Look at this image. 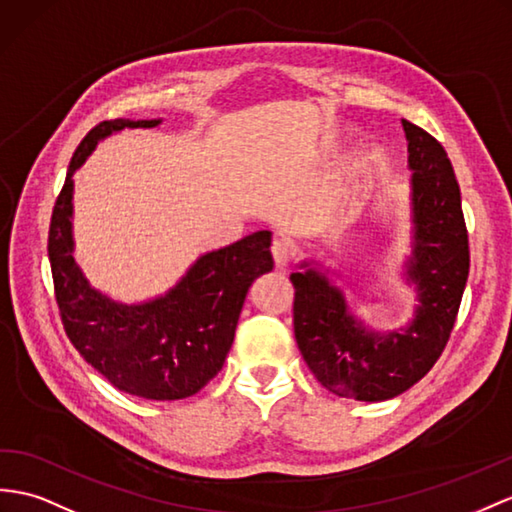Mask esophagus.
<instances>
[{
    "mask_svg": "<svg viewBox=\"0 0 512 512\" xmlns=\"http://www.w3.org/2000/svg\"><path fill=\"white\" fill-rule=\"evenodd\" d=\"M271 256H273V263H276L278 269H284L286 265H289V260L293 256V249L291 245L282 241V239H276L271 243Z\"/></svg>",
    "mask_w": 512,
    "mask_h": 512,
    "instance_id": "1",
    "label": "esophagus"
}]
</instances>
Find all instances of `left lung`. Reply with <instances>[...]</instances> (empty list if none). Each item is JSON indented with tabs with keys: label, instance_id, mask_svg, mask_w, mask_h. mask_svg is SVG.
<instances>
[{
	"label": "left lung",
	"instance_id": "1",
	"mask_svg": "<svg viewBox=\"0 0 512 512\" xmlns=\"http://www.w3.org/2000/svg\"><path fill=\"white\" fill-rule=\"evenodd\" d=\"M408 141L413 243L404 278L415 286V315L400 330L376 332L360 321L343 289L313 263L291 273L295 341L328 391L384 402L408 391L441 356L469 276V241L460 189L443 145L402 119Z\"/></svg>",
	"mask_w": 512,
	"mask_h": 512
}]
</instances>
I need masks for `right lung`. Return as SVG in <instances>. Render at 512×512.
I'll return each mask as SVG.
<instances>
[{
    "label": "right lung",
    "mask_w": 512,
    "mask_h": 512,
    "mask_svg": "<svg viewBox=\"0 0 512 512\" xmlns=\"http://www.w3.org/2000/svg\"><path fill=\"white\" fill-rule=\"evenodd\" d=\"M160 121H104L84 136L56 199L47 252L73 347L115 389L167 402L195 395L221 371L249 286L273 269V258L271 232H254L202 254L167 293L139 304L117 302L84 276L73 258V173L110 134L156 128Z\"/></svg>",
    "instance_id": "right-lung-1"
}]
</instances>
